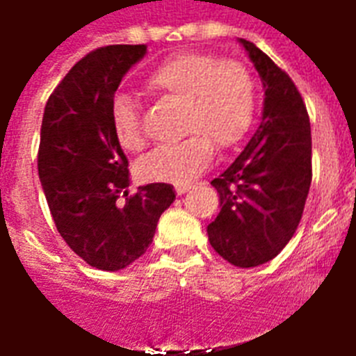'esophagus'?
Wrapping results in <instances>:
<instances>
[{
  "label": "esophagus",
  "instance_id": "34e87169",
  "mask_svg": "<svg viewBox=\"0 0 356 356\" xmlns=\"http://www.w3.org/2000/svg\"><path fill=\"white\" fill-rule=\"evenodd\" d=\"M192 188H194L192 184H181V186H175V192H177V195H183L186 192H190Z\"/></svg>",
  "mask_w": 356,
  "mask_h": 356
}]
</instances>
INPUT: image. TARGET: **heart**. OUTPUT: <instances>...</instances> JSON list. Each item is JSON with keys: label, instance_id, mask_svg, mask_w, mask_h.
I'll list each match as a JSON object with an SVG mask.
<instances>
[{"label": "heart", "instance_id": "1", "mask_svg": "<svg viewBox=\"0 0 356 356\" xmlns=\"http://www.w3.org/2000/svg\"><path fill=\"white\" fill-rule=\"evenodd\" d=\"M147 90L168 102L183 103L181 133L186 138L151 151L138 164L145 181L184 184L211 164L214 145L233 149L251 129L257 107L254 81L248 68L209 53H179L162 63L145 81ZM113 133L127 153L145 147L136 103L116 96L111 103Z\"/></svg>", "mask_w": 356, "mask_h": 356}]
</instances>
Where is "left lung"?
<instances>
[{
	"label": "left lung",
	"instance_id": "8db88e82",
	"mask_svg": "<svg viewBox=\"0 0 356 356\" xmlns=\"http://www.w3.org/2000/svg\"><path fill=\"white\" fill-rule=\"evenodd\" d=\"M264 85L257 133L236 161L212 181L222 211L207 227L220 257L240 268L271 260L290 242L312 181L307 107L290 75L253 42L240 38Z\"/></svg>",
	"mask_w": 356,
	"mask_h": 356
}]
</instances>
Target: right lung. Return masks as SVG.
<instances>
[{
	"label": "right lung",
	"mask_w": 356,
	"mask_h": 356,
	"mask_svg": "<svg viewBox=\"0 0 356 356\" xmlns=\"http://www.w3.org/2000/svg\"><path fill=\"white\" fill-rule=\"evenodd\" d=\"M145 49L97 47L70 70L44 108L38 177L47 207L64 242L97 270H123L142 257L159 218L175 201L166 183L127 195L129 162L111 123L114 92Z\"/></svg>",
	"instance_id": "obj_1"
}]
</instances>
